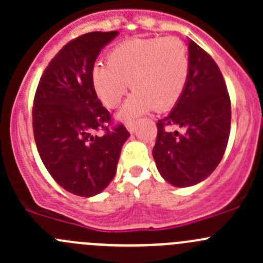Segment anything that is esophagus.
<instances>
[{
	"label": "esophagus",
	"mask_w": 263,
	"mask_h": 263,
	"mask_svg": "<svg viewBox=\"0 0 263 263\" xmlns=\"http://www.w3.org/2000/svg\"><path fill=\"white\" fill-rule=\"evenodd\" d=\"M126 128L129 134H135V132H136V124H135V122H128V123L126 124Z\"/></svg>",
	"instance_id": "obj_1"
}]
</instances>
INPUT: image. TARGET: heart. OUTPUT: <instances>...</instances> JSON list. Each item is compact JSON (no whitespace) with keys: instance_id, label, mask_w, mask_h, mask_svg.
Returning <instances> with one entry per match:
<instances>
[{"instance_id":"heart-1","label":"heart","mask_w":263,"mask_h":263,"mask_svg":"<svg viewBox=\"0 0 263 263\" xmlns=\"http://www.w3.org/2000/svg\"><path fill=\"white\" fill-rule=\"evenodd\" d=\"M190 57L178 38H135L118 44L108 63H95L91 82L103 104L115 108L127 89L135 91L124 103L118 117L128 121L154 108L173 107L187 85Z\"/></svg>"}]
</instances>
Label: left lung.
<instances>
[{
  "instance_id": "obj_1",
  "label": "left lung",
  "mask_w": 263,
  "mask_h": 263,
  "mask_svg": "<svg viewBox=\"0 0 263 263\" xmlns=\"http://www.w3.org/2000/svg\"><path fill=\"white\" fill-rule=\"evenodd\" d=\"M190 75L182 97L172 112L159 119L153 148L160 176L174 187L205 181L221 161L230 134L232 108L219 67L192 39H188ZM177 125L185 134L168 133Z\"/></svg>"
}]
</instances>
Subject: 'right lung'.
<instances>
[{
  "label": "right lung",
  "mask_w": 263,
  "mask_h": 263,
  "mask_svg": "<svg viewBox=\"0 0 263 263\" xmlns=\"http://www.w3.org/2000/svg\"><path fill=\"white\" fill-rule=\"evenodd\" d=\"M118 31H92L66 44L49 62L34 98L33 131L42 161L63 190L92 197L117 172L124 126L108 129L110 115L95 92L91 70ZM104 130V135H97Z\"/></svg>",
  "instance_id": "add662e5"
}]
</instances>
